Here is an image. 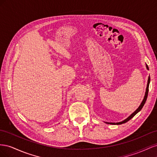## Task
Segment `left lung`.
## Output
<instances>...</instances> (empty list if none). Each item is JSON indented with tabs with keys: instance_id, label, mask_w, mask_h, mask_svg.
Instances as JSON below:
<instances>
[{
	"instance_id": "1",
	"label": "left lung",
	"mask_w": 157,
	"mask_h": 157,
	"mask_svg": "<svg viewBox=\"0 0 157 157\" xmlns=\"http://www.w3.org/2000/svg\"><path fill=\"white\" fill-rule=\"evenodd\" d=\"M146 67H147V69H149V67H148V65H146ZM149 82H150V76L149 77V78H148V82H147V88H146V92H145V96H144V100H143V101H142V103H141V105H140V107L137 108V110L136 111H134V113H133L132 115L129 117H128L126 119H125L124 121H122V122H117V123H112V122H110V123H108V122H107V124H117V125H118V124H123V123H126V122H128V121H130L132 118H133L134 117L136 114L138 113L139 111H141V109L143 108V107H144V104L145 103V101H146V100H147V96H148V92H149Z\"/></svg>"
}]
</instances>
